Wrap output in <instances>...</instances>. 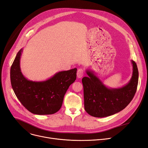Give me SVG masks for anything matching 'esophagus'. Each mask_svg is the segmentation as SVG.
I'll return each mask as SVG.
<instances>
[{"instance_id":"obj_1","label":"esophagus","mask_w":148,"mask_h":148,"mask_svg":"<svg viewBox=\"0 0 148 148\" xmlns=\"http://www.w3.org/2000/svg\"><path fill=\"white\" fill-rule=\"evenodd\" d=\"M84 74V70L82 68L79 69L77 72V76L78 78H82Z\"/></svg>"}]
</instances>
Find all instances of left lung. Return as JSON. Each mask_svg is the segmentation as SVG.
I'll return each instance as SVG.
<instances>
[{
    "instance_id": "obj_1",
    "label": "left lung",
    "mask_w": 148,
    "mask_h": 148,
    "mask_svg": "<svg viewBox=\"0 0 148 148\" xmlns=\"http://www.w3.org/2000/svg\"><path fill=\"white\" fill-rule=\"evenodd\" d=\"M133 64V75L129 83L120 88H108L94 72L86 70L89 77L82 79L84 104L86 112L92 116L103 118L124 109L133 99L137 88L138 71L136 62Z\"/></svg>"
}]
</instances>
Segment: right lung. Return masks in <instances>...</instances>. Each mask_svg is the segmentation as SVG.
<instances>
[{
  "label": "right lung",
  "mask_w": 148,
  "mask_h": 148,
  "mask_svg": "<svg viewBox=\"0 0 148 148\" xmlns=\"http://www.w3.org/2000/svg\"><path fill=\"white\" fill-rule=\"evenodd\" d=\"M23 50L17 54L10 71L11 86L20 103L35 114H51L59 110L66 90L76 80L77 68L60 71L43 82L27 80L21 72L20 60Z\"/></svg>",
  "instance_id": "1"
}]
</instances>
